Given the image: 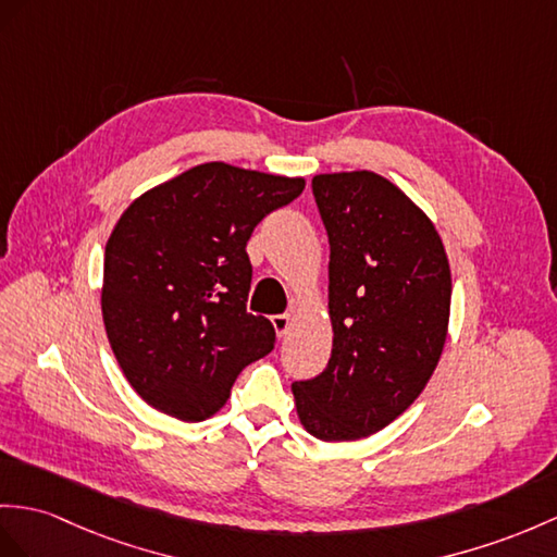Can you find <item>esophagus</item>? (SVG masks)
<instances>
[{"label":"esophagus","instance_id":"esophagus-1","mask_svg":"<svg viewBox=\"0 0 557 557\" xmlns=\"http://www.w3.org/2000/svg\"><path fill=\"white\" fill-rule=\"evenodd\" d=\"M269 319H271V325H274V331H276L278 337L286 335L288 325H290V317L288 314H274V317H269Z\"/></svg>","mask_w":557,"mask_h":557}]
</instances>
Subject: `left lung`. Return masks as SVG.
I'll use <instances>...</instances> for the list:
<instances>
[{
  "label": "left lung",
  "instance_id": "1",
  "mask_svg": "<svg viewBox=\"0 0 557 557\" xmlns=\"http://www.w3.org/2000/svg\"><path fill=\"white\" fill-rule=\"evenodd\" d=\"M311 191L331 243L333 349L293 395L309 435L349 442L389 425L435 373L451 271L435 224L385 176L317 174Z\"/></svg>",
  "mask_w": 557,
  "mask_h": 557
}]
</instances>
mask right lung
<instances>
[{
    "label": "right lung",
    "instance_id": "right-lung-1",
    "mask_svg": "<svg viewBox=\"0 0 557 557\" xmlns=\"http://www.w3.org/2000/svg\"><path fill=\"white\" fill-rule=\"evenodd\" d=\"M305 180L206 162L139 196L106 243L101 309L122 373L153 409L196 423L267 357L274 325L246 309L248 240Z\"/></svg>",
    "mask_w": 557,
    "mask_h": 557
}]
</instances>
